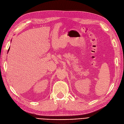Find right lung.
Masks as SVG:
<instances>
[{
    "label": "right lung",
    "instance_id": "obj_1",
    "mask_svg": "<svg viewBox=\"0 0 124 124\" xmlns=\"http://www.w3.org/2000/svg\"><path fill=\"white\" fill-rule=\"evenodd\" d=\"M9 49H10V48H9V49H8V51H9Z\"/></svg>",
    "mask_w": 124,
    "mask_h": 124
}]
</instances>
